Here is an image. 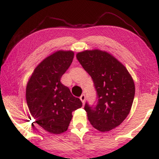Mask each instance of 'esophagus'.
<instances>
[{
    "label": "esophagus",
    "instance_id": "34e87169",
    "mask_svg": "<svg viewBox=\"0 0 159 159\" xmlns=\"http://www.w3.org/2000/svg\"><path fill=\"white\" fill-rule=\"evenodd\" d=\"M80 101H81L82 102V103H84V101H85V95L84 94H82L81 96H80Z\"/></svg>",
    "mask_w": 159,
    "mask_h": 159
}]
</instances>
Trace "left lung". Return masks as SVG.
I'll use <instances>...</instances> for the list:
<instances>
[{"label": "left lung", "instance_id": "obj_1", "mask_svg": "<svg viewBox=\"0 0 159 159\" xmlns=\"http://www.w3.org/2000/svg\"><path fill=\"white\" fill-rule=\"evenodd\" d=\"M76 57L92 77L98 98L95 107L85 104L88 120L98 131H110L129 114L135 93L134 80L124 64L106 51L84 50Z\"/></svg>", "mask_w": 159, "mask_h": 159}]
</instances>
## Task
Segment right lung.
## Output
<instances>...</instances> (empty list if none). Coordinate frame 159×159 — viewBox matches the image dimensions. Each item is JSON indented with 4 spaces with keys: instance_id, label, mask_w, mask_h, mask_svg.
I'll return each instance as SVG.
<instances>
[{
    "instance_id": "obj_1",
    "label": "right lung",
    "mask_w": 159,
    "mask_h": 159,
    "mask_svg": "<svg viewBox=\"0 0 159 159\" xmlns=\"http://www.w3.org/2000/svg\"><path fill=\"white\" fill-rule=\"evenodd\" d=\"M74 55V51L64 50L51 53L36 66L27 84L26 100L30 114L39 126L51 134L66 132L72 111L82 106L60 82Z\"/></svg>"
}]
</instances>
